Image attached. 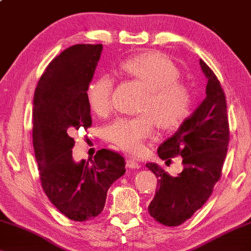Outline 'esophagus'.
Listing matches in <instances>:
<instances>
[{
  "mask_svg": "<svg viewBox=\"0 0 251 251\" xmlns=\"http://www.w3.org/2000/svg\"><path fill=\"white\" fill-rule=\"evenodd\" d=\"M126 166H128L129 168H132V169L140 168V164H139L137 160L132 159V158H128V159H126Z\"/></svg>",
  "mask_w": 251,
  "mask_h": 251,
  "instance_id": "obj_1",
  "label": "esophagus"
}]
</instances>
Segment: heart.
Wrapping results in <instances>:
<instances>
[{
  "instance_id": "1",
  "label": "heart",
  "mask_w": 251,
  "mask_h": 251,
  "mask_svg": "<svg viewBox=\"0 0 251 251\" xmlns=\"http://www.w3.org/2000/svg\"><path fill=\"white\" fill-rule=\"evenodd\" d=\"M121 71L145 87L133 118H119L103 131L107 141L122 150L137 153L152 136L156 128L173 130L182 125L190 112L191 95L179 82L178 68L159 52H145L130 57L121 64ZM113 79L104 75L90 84L86 100L96 115L106 117L113 109Z\"/></svg>"
}]
</instances>
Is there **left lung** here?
Here are the masks:
<instances>
[{"instance_id":"left-lung-1","label":"left lung","mask_w":251,"mask_h":251,"mask_svg":"<svg viewBox=\"0 0 251 251\" xmlns=\"http://www.w3.org/2000/svg\"><path fill=\"white\" fill-rule=\"evenodd\" d=\"M200 65L207 78L206 98L157 150L167 163L173 157H182L183 172L174 177L155 163L146 164L158 178L149 214L167 226L182 225L204 205L222 175L228 151L226 94L213 71L202 59Z\"/></svg>"}]
</instances>
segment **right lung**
<instances>
[{"mask_svg":"<svg viewBox=\"0 0 251 251\" xmlns=\"http://www.w3.org/2000/svg\"><path fill=\"white\" fill-rule=\"evenodd\" d=\"M102 48L79 44L65 49L50 61L34 92L32 139L42 190L73 221L98 217L107 190L126 173L125 158L109 149L90 161L73 159L71 136L92 126L86 92Z\"/></svg>","mask_w":251,"mask_h":251,"instance_id":"add662e5","label":"right lung"}]
</instances>
